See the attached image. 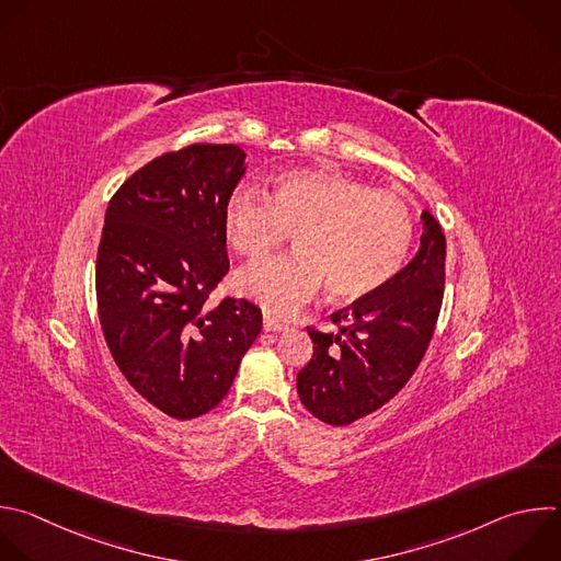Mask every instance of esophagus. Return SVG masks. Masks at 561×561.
Returning a JSON list of instances; mask_svg holds the SVG:
<instances>
[{
    "instance_id": "obj_1",
    "label": "esophagus",
    "mask_w": 561,
    "mask_h": 561,
    "mask_svg": "<svg viewBox=\"0 0 561 561\" xmlns=\"http://www.w3.org/2000/svg\"><path fill=\"white\" fill-rule=\"evenodd\" d=\"M286 328H288L286 321H282V319L273 317V314H264V330L266 332H279V330H286Z\"/></svg>"
}]
</instances>
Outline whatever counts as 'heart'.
<instances>
[{
  "instance_id": "heart-1",
  "label": "heart",
  "mask_w": 561,
  "mask_h": 561,
  "mask_svg": "<svg viewBox=\"0 0 561 561\" xmlns=\"http://www.w3.org/2000/svg\"><path fill=\"white\" fill-rule=\"evenodd\" d=\"M405 198L334 171H290L273 194L240 186L225 205V233L236 253L260 262L295 233L297 253L242 271L236 286L273 312H290L321 284L336 301L383 288L414 242Z\"/></svg>"
}]
</instances>
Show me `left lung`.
<instances>
[{"mask_svg": "<svg viewBox=\"0 0 561 561\" xmlns=\"http://www.w3.org/2000/svg\"><path fill=\"white\" fill-rule=\"evenodd\" d=\"M445 295V233L423 211L421 251L383 288L330 314L336 332L308 325L312 358L297 375L304 408L343 427L394 399L434 336Z\"/></svg>", "mask_w": 561, "mask_h": 561, "instance_id": "8db88e82", "label": "left lung"}]
</instances>
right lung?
<instances>
[{"mask_svg": "<svg viewBox=\"0 0 561 561\" xmlns=\"http://www.w3.org/2000/svg\"><path fill=\"white\" fill-rule=\"evenodd\" d=\"M244 156L211 142L167 151L131 173L105 211L96 253L105 343L129 386L178 421L227 397L262 330L253 301L209 299L229 273L225 205Z\"/></svg>", "mask_w": 561, "mask_h": 561, "instance_id": "1", "label": "right lung"}]
</instances>
